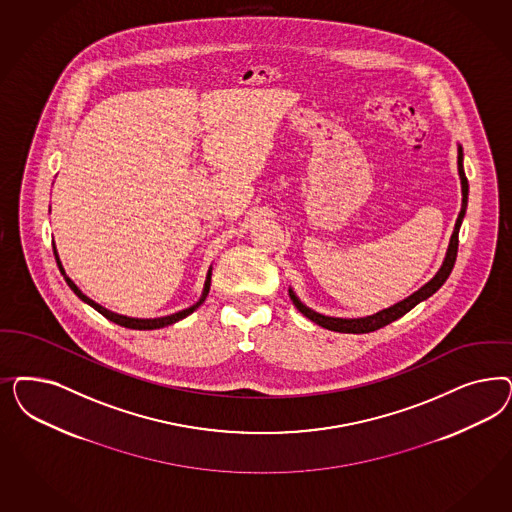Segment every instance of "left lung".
Here are the masks:
<instances>
[{"label": "left lung", "instance_id": "obj_1", "mask_svg": "<svg viewBox=\"0 0 512 512\" xmlns=\"http://www.w3.org/2000/svg\"><path fill=\"white\" fill-rule=\"evenodd\" d=\"M458 171H460V179H462V211L456 220V228L450 237V245H448V252H446L445 262L441 265L439 273L431 279V281L422 286L418 292H414L413 296L399 301L394 307L384 309L380 313L373 314V316H365V318H331V316H324V314L314 313L309 307H305L296 294L290 290V299L294 301L297 311L305 314L309 320H313L314 324L326 328V330L339 331V333H369V331L380 330L388 324H392L397 318H401L403 314L409 313L413 307H416L420 301L428 299L431 294H435L443 284H445L448 275L452 273V267L456 264V256H458V233H460V226H462L463 216H465V209H467V194H469V184H467V177L463 171V150L458 147Z\"/></svg>", "mask_w": 512, "mask_h": 512}]
</instances>
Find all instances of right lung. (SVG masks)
<instances>
[{
    "label": "right lung",
    "mask_w": 512,
    "mask_h": 512,
    "mask_svg": "<svg viewBox=\"0 0 512 512\" xmlns=\"http://www.w3.org/2000/svg\"><path fill=\"white\" fill-rule=\"evenodd\" d=\"M52 248H54V256H56V264L60 267V271H62V275H64V279H66L67 286L77 294V296L83 299L84 303H88L90 307H94L99 314H103L107 320H111V322H115L118 326H124V328H130V330H156V328H164V326H169V324H175V322H179L182 318H186L188 314L194 313L196 309H198L199 305L205 301V297L209 294V288H211V271H209V275H207V281H205V288H203V296L199 299L196 305H192L190 309H184L181 313L171 314V316H162V318H147V320H143V318H130V316H122V314L113 313V311H107L105 307H101L98 305L96 301H92L90 297L84 296L83 292L75 286V282L71 281L69 277L66 275V271H64V267H62V262H60V258H58V252H56V247H54V243H52Z\"/></svg>",
    "instance_id": "add662e5"
}]
</instances>
